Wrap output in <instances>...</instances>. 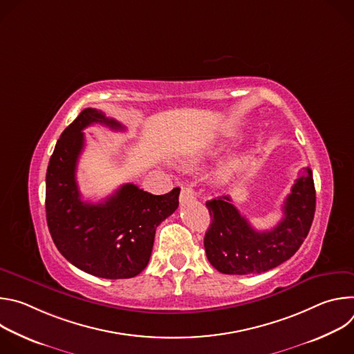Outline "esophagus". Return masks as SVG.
<instances>
[{"label":"esophagus","instance_id":"esophagus-1","mask_svg":"<svg viewBox=\"0 0 354 354\" xmlns=\"http://www.w3.org/2000/svg\"><path fill=\"white\" fill-rule=\"evenodd\" d=\"M194 196H196V194H194V190H193L190 186H183L182 190H180V196H179L180 203H182V205L187 203V201H190V200L194 198Z\"/></svg>","mask_w":354,"mask_h":354}]
</instances>
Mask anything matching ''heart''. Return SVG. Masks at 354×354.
<instances>
[{
    "label": "heart",
    "instance_id": "heart-1",
    "mask_svg": "<svg viewBox=\"0 0 354 354\" xmlns=\"http://www.w3.org/2000/svg\"><path fill=\"white\" fill-rule=\"evenodd\" d=\"M216 154V149L214 148H209V149H205L203 153H200L198 156H196L194 161L196 162H200V161H205L207 157H212ZM242 167H243V161L241 158H234L231 160L230 162H227L217 174V180L220 183H227L230 180H232L241 171H242Z\"/></svg>",
    "mask_w": 354,
    "mask_h": 354
}]
</instances>
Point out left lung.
I'll return each instance as SVG.
<instances>
[{"mask_svg": "<svg viewBox=\"0 0 354 354\" xmlns=\"http://www.w3.org/2000/svg\"><path fill=\"white\" fill-rule=\"evenodd\" d=\"M317 194L313 171L295 179L283 205L281 221L269 231H257L241 216L230 196L206 201L212 216L205 235L209 262L224 274L263 273L288 261L307 238Z\"/></svg>", "mask_w": 354, "mask_h": 354, "instance_id": "8db88e82", "label": "left lung"}]
</instances>
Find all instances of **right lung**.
<instances>
[{
	"label": "right lung",
	"instance_id": "right-lung-1",
	"mask_svg": "<svg viewBox=\"0 0 354 354\" xmlns=\"http://www.w3.org/2000/svg\"><path fill=\"white\" fill-rule=\"evenodd\" d=\"M95 123L124 129L86 108L62 133L46 174L47 225L60 254L75 268L102 279H130L148 265L156 230L178 209L180 189L157 196L126 183L100 203L82 201L75 171L84 129Z\"/></svg>",
	"mask_w": 354,
	"mask_h": 354
}]
</instances>
